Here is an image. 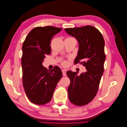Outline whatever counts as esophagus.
Instances as JSON below:
<instances>
[{"label": "esophagus", "mask_w": 127, "mask_h": 127, "mask_svg": "<svg viewBox=\"0 0 127 127\" xmlns=\"http://www.w3.org/2000/svg\"><path fill=\"white\" fill-rule=\"evenodd\" d=\"M62 72H63V74L64 76H66V69H63L62 70Z\"/></svg>", "instance_id": "1"}]
</instances>
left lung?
Here are the masks:
<instances>
[{"label": "left lung", "mask_w": 127, "mask_h": 127, "mask_svg": "<svg viewBox=\"0 0 127 127\" xmlns=\"http://www.w3.org/2000/svg\"><path fill=\"white\" fill-rule=\"evenodd\" d=\"M64 31L78 42L75 64L80 63L87 70L80 75L77 72H67L70 80L68 97L74 105L83 106L92 101L98 89L105 60L104 40L101 32L91 25L67 28Z\"/></svg>", "instance_id": "obj_1"}]
</instances>
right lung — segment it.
<instances>
[{
    "instance_id": "right-lung-1",
    "label": "right lung",
    "mask_w": 127,
    "mask_h": 127,
    "mask_svg": "<svg viewBox=\"0 0 127 127\" xmlns=\"http://www.w3.org/2000/svg\"><path fill=\"white\" fill-rule=\"evenodd\" d=\"M61 30L51 26L36 27L31 31L23 44V84L27 96L35 104L43 105L51 101L63 76L58 66L50 70L42 65L45 56L51 53L52 37Z\"/></svg>"
}]
</instances>
